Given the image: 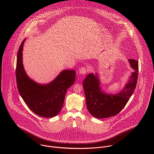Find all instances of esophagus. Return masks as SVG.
<instances>
[{
    "label": "esophagus",
    "instance_id": "esophagus-1",
    "mask_svg": "<svg viewBox=\"0 0 154 154\" xmlns=\"http://www.w3.org/2000/svg\"><path fill=\"white\" fill-rule=\"evenodd\" d=\"M79 73L80 74H82V75H85L86 73H87V69L86 67H81L80 69H79Z\"/></svg>",
    "mask_w": 154,
    "mask_h": 154
}]
</instances>
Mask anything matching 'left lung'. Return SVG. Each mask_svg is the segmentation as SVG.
Returning <instances> with one entry per match:
<instances>
[{
  "label": "left lung",
  "mask_w": 154,
  "mask_h": 154,
  "mask_svg": "<svg viewBox=\"0 0 154 154\" xmlns=\"http://www.w3.org/2000/svg\"><path fill=\"white\" fill-rule=\"evenodd\" d=\"M134 70L129 81L120 92L107 94L100 88V81L97 75L89 73L83 81L86 103L89 113L98 119H104L117 114L122 110L132 96L137 84L138 77V60L129 59Z\"/></svg>",
  "instance_id": "8db88e82"
}]
</instances>
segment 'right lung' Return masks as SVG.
I'll use <instances>...</instances> for the list:
<instances>
[{"instance_id":"obj_1","label":"right lung","mask_w":154,"mask_h":154,"mask_svg":"<svg viewBox=\"0 0 154 154\" xmlns=\"http://www.w3.org/2000/svg\"><path fill=\"white\" fill-rule=\"evenodd\" d=\"M25 39L18 50L16 78L18 91L28 108L38 116L53 117L58 114L64 103L67 89L75 81V71L63 70L52 82L40 85L26 74L22 63V49Z\"/></svg>"}]
</instances>
